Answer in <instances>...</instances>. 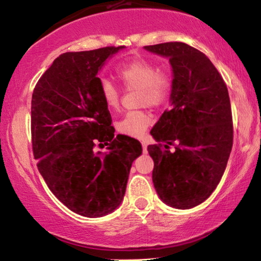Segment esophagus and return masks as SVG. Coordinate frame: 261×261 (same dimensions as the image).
I'll list each match as a JSON object with an SVG mask.
<instances>
[{"mask_svg": "<svg viewBox=\"0 0 261 261\" xmlns=\"http://www.w3.org/2000/svg\"><path fill=\"white\" fill-rule=\"evenodd\" d=\"M142 146H143V151H144V152H146L147 144H146V142H145V141H143V142H142Z\"/></svg>", "mask_w": 261, "mask_h": 261, "instance_id": "1", "label": "esophagus"}]
</instances>
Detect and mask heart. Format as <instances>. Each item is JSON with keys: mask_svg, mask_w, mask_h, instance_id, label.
<instances>
[{"mask_svg": "<svg viewBox=\"0 0 261 261\" xmlns=\"http://www.w3.org/2000/svg\"><path fill=\"white\" fill-rule=\"evenodd\" d=\"M117 75L126 89L139 90V103L142 106L147 104L158 108L164 106L170 99L172 79L169 73L158 72V67L152 62L136 58L123 64L118 69ZM99 91L108 108H118L120 92L110 81H100ZM151 122L152 117L147 111H131L117 123V130L120 134L141 137Z\"/></svg>", "mask_w": 261, "mask_h": 261, "instance_id": "heart-1", "label": "heart"}]
</instances>
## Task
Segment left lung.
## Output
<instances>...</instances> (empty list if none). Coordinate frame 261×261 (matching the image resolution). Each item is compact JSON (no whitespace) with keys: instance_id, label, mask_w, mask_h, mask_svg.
I'll return each mask as SVG.
<instances>
[{"instance_id":"1","label":"left lung","mask_w":261,"mask_h":261,"mask_svg":"<svg viewBox=\"0 0 261 261\" xmlns=\"http://www.w3.org/2000/svg\"><path fill=\"white\" fill-rule=\"evenodd\" d=\"M144 49L169 58L173 75L171 108L150 131L157 144L147 146L154 163V189L171 207L192 208L215 191L230 157L233 125L227 87L212 62L193 46L168 42ZM170 145H175L173 153Z\"/></svg>"}]
</instances>
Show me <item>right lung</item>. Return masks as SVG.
<instances>
[{"instance_id": "1", "label": "right lung", "mask_w": 261, "mask_h": 261, "mask_svg": "<svg viewBox=\"0 0 261 261\" xmlns=\"http://www.w3.org/2000/svg\"><path fill=\"white\" fill-rule=\"evenodd\" d=\"M125 46L58 56L38 80L31 98V138L46 185L72 212L98 218L114 212L125 194L142 144L115 136L97 73ZM97 143L107 153H95Z\"/></svg>"}]
</instances>
